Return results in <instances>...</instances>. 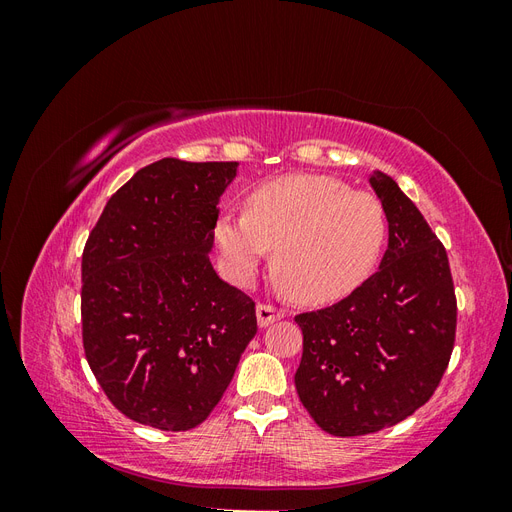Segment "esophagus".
<instances>
[{"instance_id": "esophagus-1", "label": "esophagus", "mask_w": 512, "mask_h": 512, "mask_svg": "<svg viewBox=\"0 0 512 512\" xmlns=\"http://www.w3.org/2000/svg\"><path fill=\"white\" fill-rule=\"evenodd\" d=\"M256 316H258V324H260V327L265 329V327H269V324H273L275 320H282L286 314H284V309H277V307H273V305L260 303V305L256 307Z\"/></svg>"}]
</instances>
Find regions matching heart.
<instances>
[{"instance_id": "1", "label": "heart", "mask_w": 512, "mask_h": 512, "mask_svg": "<svg viewBox=\"0 0 512 512\" xmlns=\"http://www.w3.org/2000/svg\"><path fill=\"white\" fill-rule=\"evenodd\" d=\"M380 200L324 175L275 177L247 196V211H224L215 245L237 284L252 282L275 247L277 284L307 303L342 299L376 269L386 241Z\"/></svg>"}]
</instances>
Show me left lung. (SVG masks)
Returning <instances> with one entry per match:
<instances>
[{
	"instance_id": "obj_1",
	"label": "left lung",
	"mask_w": 512,
	"mask_h": 512,
	"mask_svg": "<svg viewBox=\"0 0 512 512\" xmlns=\"http://www.w3.org/2000/svg\"><path fill=\"white\" fill-rule=\"evenodd\" d=\"M389 222L380 269L339 303L294 316L301 404L331 436L393 427L425 406L451 361L457 299L444 245L389 177H369Z\"/></svg>"
}]
</instances>
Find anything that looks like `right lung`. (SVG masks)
Wrapping results in <instances>:
<instances>
[{
	"label": "right lung",
	"mask_w": 512,
	"mask_h": 512,
	"mask_svg": "<svg viewBox=\"0 0 512 512\" xmlns=\"http://www.w3.org/2000/svg\"><path fill=\"white\" fill-rule=\"evenodd\" d=\"M237 162H153L111 196L83 250L87 363L132 421L188 431L218 406L256 305L209 260Z\"/></svg>",
	"instance_id": "obj_1"
}]
</instances>
